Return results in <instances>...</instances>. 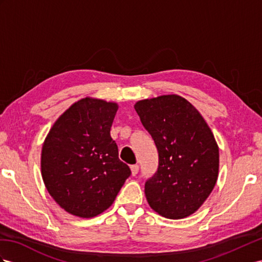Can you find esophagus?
Returning <instances> with one entry per match:
<instances>
[{
	"instance_id": "34e87169",
	"label": "esophagus",
	"mask_w": 262,
	"mask_h": 262,
	"mask_svg": "<svg viewBox=\"0 0 262 262\" xmlns=\"http://www.w3.org/2000/svg\"><path fill=\"white\" fill-rule=\"evenodd\" d=\"M138 170H139V166L138 165H132L130 166V171H132V175L133 176H136Z\"/></svg>"
}]
</instances>
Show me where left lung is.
I'll list each match as a JSON object with an SVG mask.
<instances>
[{"label":"left lung","mask_w":262,"mask_h":262,"mask_svg":"<svg viewBox=\"0 0 262 262\" xmlns=\"http://www.w3.org/2000/svg\"><path fill=\"white\" fill-rule=\"evenodd\" d=\"M158 151V168L145 183L151 209L168 219L197 211L209 197L219 171V148L209 126L188 100L163 95L135 104Z\"/></svg>","instance_id":"obj_1"}]
</instances>
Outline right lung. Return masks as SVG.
<instances>
[{
	"label": "right lung",
	"mask_w": 262,
	"mask_h": 262,
	"mask_svg": "<svg viewBox=\"0 0 262 262\" xmlns=\"http://www.w3.org/2000/svg\"><path fill=\"white\" fill-rule=\"evenodd\" d=\"M117 110L113 102L79 99L58 117L44 140L43 182L52 198L74 216L93 218L105 211L130 176L111 137Z\"/></svg>",
	"instance_id": "1"
}]
</instances>
